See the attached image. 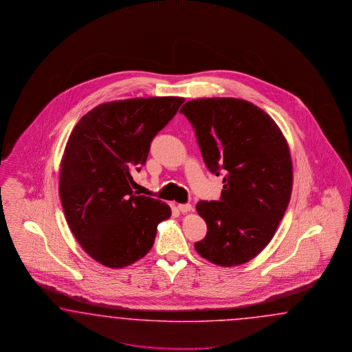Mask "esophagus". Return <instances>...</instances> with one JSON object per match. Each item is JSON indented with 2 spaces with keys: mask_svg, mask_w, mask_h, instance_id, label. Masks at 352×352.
<instances>
[{
  "mask_svg": "<svg viewBox=\"0 0 352 352\" xmlns=\"http://www.w3.org/2000/svg\"><path fill=\"white\" fill-rule=\"evenodd\" d=\"M178 209L181 210L182 213H187V212H191L192 205L191 204H179Z\"/></svg>",
  "mask_w": 352,
  "mask_h": 352,
  "instance_id": "esophagus-1",
  "label": "esophagus"
}]
</instances>
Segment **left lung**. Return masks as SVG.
<instances>
[{
    "mask_svg": "<svg viewBox=\"0 0 352 352\" xmlns=\"http://www.w3.org/2000/svg\"><path fill=\"white\" fill-rule=\"evenodd\" d=\"M179 112L191 122L206 168L223 175L219 200L196 205L208 232L195 248L218 266L246 263L271 241L288 208L287 140L263 109L243 99H195Z\"/></svg>",
    "mask_w": 352,
    "mask_h": 352,
    "instance_id": "1",
    "label": "left lung"
}]
</instances>
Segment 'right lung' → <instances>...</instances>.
I'll list each match as a JSON object with an SVG mask.
<instances>
[{"mask_svg":"<svg viewBox=\"0 0 352 352\" xmlns=\"http://www.w3.org/2000/svg\"><path fill=\"white\" fill-rule=\"evenodd\" d=\"M184 102L178 96L113 100L72 130L60 164L59 193L76 240L103 266L122 268L146 256L169 205L133 191L157 133ZM134 188V187H133Z\"/></svg>","mask_w":352,"mask_h":352,"instance_id":"1","label":"right lung"}]
</instances>
